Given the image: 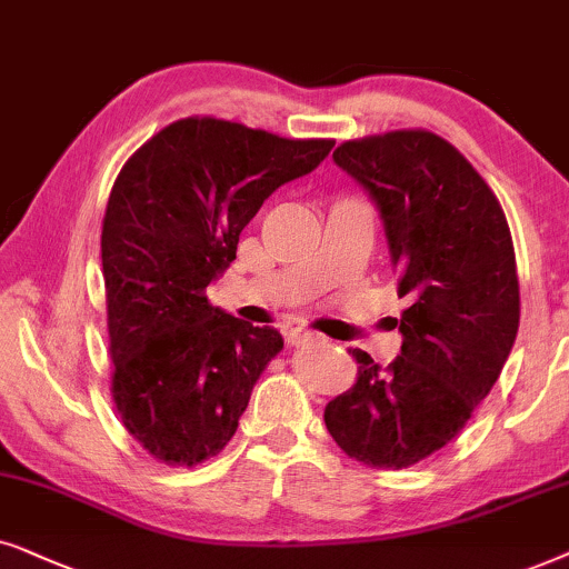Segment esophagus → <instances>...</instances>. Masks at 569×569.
I'll use <instances>...</instances> for the list:
<instances>
[{
    "mask_svg": "<svg viewBox=\"0 0 569 569\" xmlns=\"http://www.w3.org/2000/svg\"><path fill=\"white\" fill-rule=\"evenodd\" d=\"M320 336H315L312 330H305V328H291L286 332V343L289 346H309V343H317Z\"/></svg>",
    "mask_w": 569,
    "mask_h": 569,
    "instance_id": "obj_1",
    "label": "esophagus"
}]
</instances>
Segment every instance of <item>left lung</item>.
Returning <instances> with one entry per match:
<instances>
[{"mask_svg":"<svg viewBox=\"0 0 569 569\" xmlns=\"http://www.w3.org/2000/svg\"><path fill=\"white\" fill-rule=\"evenodd\" d=\"M367 189L388 237L403 346L388 369L356 348L351 390L325 406L348 458L408 468L460 435L489 396L520 322L515 249L502 206L479 171L435 132L396 130L332 153Z\"/></svg>","mask_w":569,"mask_h":569,"instance_id":"obj_1","label":"left lung"}]
</instances>
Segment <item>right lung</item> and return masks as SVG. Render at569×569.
I'll return each instance as SVG.
<instances>
[{
	"label": "right lung",
	"instance_id": "1",
	"mask_svg": "<svg viewBox=\"0 0 569 569\" xmlns=\"http://www.w3.org/2000/svg\"><path fill=\"white\" fill-rule=\"evenodd\" d=\"M336 140H289L239 121L187 117L121 166L101 231L111 396L124 429L166 466L221 452L268 361L276 328L208 301L239 233Z\"/></svg>",
	"mask_w": 569,
	"mask_h": 569
}]
</instances>
